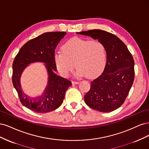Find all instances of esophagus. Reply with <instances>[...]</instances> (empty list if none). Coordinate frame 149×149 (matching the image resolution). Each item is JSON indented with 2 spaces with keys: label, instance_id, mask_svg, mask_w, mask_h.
<instances>
[{
  "label": "esophagus",
  "instance_id": "obj_1",
  "mask_svg": "<svg viewBox=\"0 0 149 149\" xmlns=\"http://www.w3.org/2000/svg\"><path fill=\"white\" fill-rule=\"evenodd\" d=\"M79 81H72V83H73V84H79Z\"/></svg>",
  "mask_w": 149,
  "mask_h": 149
}]
</instances>
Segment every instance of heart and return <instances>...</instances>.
I'll return each mask as SVG.
<instances>
[{"instance_id":"heart-1","label":"heart","mask_w":149,"mask_h":149,"mask_svg":"<svg viewBox=\"0 0 149 149\" xmlns=\"http://www.w3.org/2000/svg\"><path fill=\"white\" fill-rule=\"evenodd\" d=\"M61 49L55 53L54 61L58 71L63 77L68 76L74 65L77 67L78 76L87 75L89 78H94L104 70L106 50L100 40L74 37L67 41Z\"/></svg>"}]
</instances>
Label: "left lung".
<instances>
[{"instance_id":"8db88e82","label":"left lung","mask_w":149,"mask_h":149,"mask_svg":"<svg viewBox=\"0 0 149 149\" xmlns=\"http://www.w3.org/2000/svg\"><path fill=\"white\" fill-rule=\"evenodd\" d=\"M104 45L106 64L102 73L91 82L84 96L86 104L102 112L113 111L123 104L134 80V61L127 47L116 35L101 30L78 32Z\"/></svg>"}]
</instances>
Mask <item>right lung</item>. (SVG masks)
<instances>
[{
	"instance_id": "right-lung-1",
	"label": "right lung",
	"mask_w": 149,
	"mask_h": 149,
	"mask_svg": "<svg viewBox=\"0 0 149 149\" xmlns=\"http://www.w3.org/2000/svg\"><path fill=\"white\" fill-rule=\"evenodd\" d=\"M65 31L47 32L26 42L16 55L12 65V83L21 103L38 113H46L56 109L63 102L67 89L72 85L70 81L58 76L54 61L55 50ZM45 63L48 73V83L42 95L31 98L24 93L20 84L21 75L30 64Z\"/></svg>"
}]
</instances>
